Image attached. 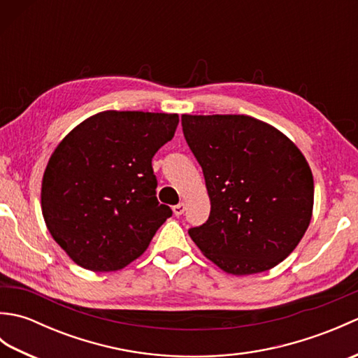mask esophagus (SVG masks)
<instances>
[{"mask_svg": "<svg viewBox=\"0 0 358 358\" xmlns=\"http://www.w3.org/2000/svg\"><path fill=\"white\" fill-rule=\"evenodd\" d=\"M185 209H186V206H185V203H178V204H175V206L172 208V210H173V214L177 215V217H180L181 214H183L185 212Z\"/></svg>", "mask_w": 358, "mask_h": 358, "instance_id": "esophagus-1", "label": "esophagus"}]
</instances>
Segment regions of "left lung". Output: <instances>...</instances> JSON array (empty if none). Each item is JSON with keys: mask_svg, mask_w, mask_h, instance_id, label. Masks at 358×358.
<instances>
[{"mask_svg": "<svg viewBox=\"0 0 358 358\" xmlns=\"http://www.w3.org/2000/svg\"><path fill=\"white\" fill-rule=\"evenodd\" d=\"M210 214L189 235L232 275L268 271L292 252L313 217L314 178L300 149L248 115H181Z\"/></svg>", "mask_w": 358, "mask_h": 358, "instance_id": "left-lung-1", "label": "left lung"}]
</instances>
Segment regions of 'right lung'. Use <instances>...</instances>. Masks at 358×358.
<instances>
[{"label":"right lung","instance_id":"1","mask_svg":"<svg viewBox=\"0 0 358 358\" xmlns=\"http://www.w3.org/2000/svg\"><path fill=\"white\" fill-rule=\"evenodd\" d=\"M177 126V113L106 110L83 121L53 150L41 185L43 217L81 268L123 269L172 215L155 196L152 158Z\"/></svg>","mask_w":358,"mask_h":358}]
</instances>
